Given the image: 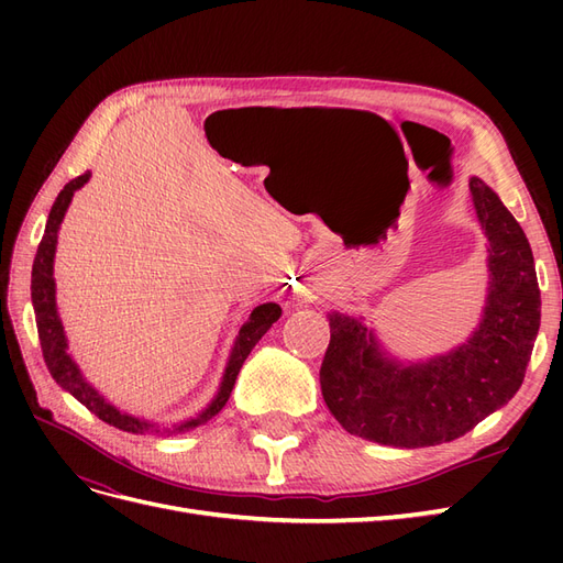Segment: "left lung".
<instances>
[{"label": "left lung", "instance_id": "1", "mask_svg": "<svg viewBox=\"0 0 563 563\" xmlns=\"http://www.w3.org/2000/svg\"><path fill=\"white\" fill-rule=\"evenodd\" d=\"M488 240V294L472 335L446 354L399 362L362 317L329 312L321 395L343 428L383 446H437L470 432L517 395L540 329L533 253L515 216L472 176Z\"/></svg>", "mask_w": 563, "mask_h": 563}]
</instances>
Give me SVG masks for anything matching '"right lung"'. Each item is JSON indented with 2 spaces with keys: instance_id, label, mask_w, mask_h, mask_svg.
<instances>
[{
  "instance_id": "add662e5",
  "label": "right lung",
  "mask_w": 563,
  "mask_h": 563,
  "mask_svg": "<svg viewBox=\"0 0 563 563\" xmlns=\"http://www.w3.org/2000/svg\"><path fill=\"white\" fill-rule=\"evenodd\" d=\"M89 178H91V172L81 174L75 180L67 183L58 192L54 207H51V211H48L46 230H44V236H42L37 255H35V265H32L30 291H32V308H35V317H37V333H40V343H42V354H44V362H46L51 378H54L65 391H70V395L79 404L87 406L89 411L96 413L103 422L112 424V428H117V430L133 432V434L159 432L162 428H157V422H150V420L119 411L114 404H110L87 378H84V373L79 371L77 362L73 360V354L67 352V338H65V329H63V321L58 314V305H56L54 258H56V246H58V230H60V223L67 213V207H70V201L79 187L89 183ZM279 317H282V308L277 302L258 305V308L251 312V317L242 323L240 335L234 338L223 380H220L211 404H207V408L199 411L197 416L187 418L183 422H176L174 428H164V434L190 432V430L199 428V424L209 422L220 411V408L228 404L230 391L234 387L236 376H240V368L246 362V356L251 354L255 343H258V340L269 331L272 323H275Z\"/></svg>"
}]
</instances>
